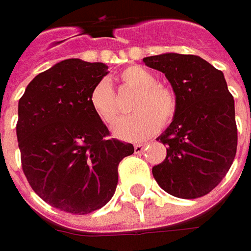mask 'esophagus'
I'll return each instance as SVG.
<instances>
[{"label":"esophagus","mask_w":251,"mask_h":251,"mask_svg":"<svg viewBox=\"0 0 251 251\" xmlns=\"http://www.w3.org/2000/svg\"><path fill=\"white\" fill-rule=\"evenodd\" d=\"M144 150H145V144H135L134 145V152L135 153H141Z\"/></svg>","instance_id":"esophagus-1"}]
</instances>
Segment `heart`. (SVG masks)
<instances>
[{"instance_id": "obj_1", "label": "heart", "mask_w": 251, "mask_h": 251, "mask_svg": "<svg viewBox=\"0 0 251 251\" xmlns=\"http://www.w3.org/2000/svg\"><path fill=\"white\" fill-rule=\"evenodd\" d=\"M119 79L124 86L137 91V95L131 104V110L135 113L121 119L113 127L116 138L132 142L147 140L159 131L160 124L166 126L173 120L177 110L176 96L170 89L158 85L156 76L150 70L130 65L121 71ZM88 103L92 113L101 123L111 126L119 119L120 107L107 79H100L93 85Z\"/></svg>"}]
</instances>
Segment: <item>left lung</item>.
I'll list each match as a JSON object with an SVG mask.
<instances>
[{
	"label": "left lung",
	"instance_id": "left-lung-1",
	"mask_svg": "<svg viewBox=\"0 0 251 251\" xmlns=\"http://www.w3.org/2000/svg\"><path fill=\"white\" fill-rule=\"evenodd\" d=\"M142 61L165 74L177 101L173 120L158 137L168 145L166 158L152 175L170 196L202 197L225 177L236 155L235 100L224 73L191 54L165 53Z\"/></svg>",
	"mask_w": 251,
	"mask_h": 251
}]
</instances>
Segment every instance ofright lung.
I'll list each match as a JSON object with an SVG mask.
<instances>
[{"instance_id": "obj_1", "label": "right lung", "mask_w": 251, "mask_h": 251, "mask_svg": "<svg viewBox=\"0 0 251 251\" xmlns=\"http://www.w3.org/2000/svg\"><path fill=\"white\" fill-rule=\"evenodd\" d=\"M107 74L103 63L64 60L36 75L18 104L16 137L29 184L50 205L76 215L110 201L119 163L134 153L132 144L109 138L88 103Z\"/></svg>"}]
</instances>
